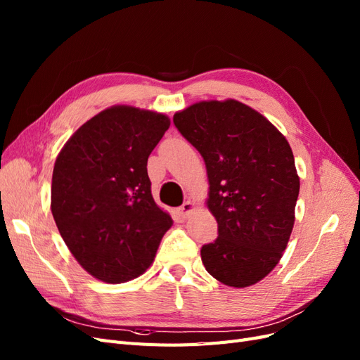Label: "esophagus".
<instances>
[{
    "label": "esophagus",
    "mask_w": 360,
    "mask_h": 360,
    "mask_svg": "<svg viewBox=\"0 0 360 360\" xmlns=\"http://www.w3.org/2000/svg\"><path fill=\"white\" fill-rule=\"evenodd\" d=\"M195 212V204L191 201H184L180 207H179V214L181 217H188Z\"/></svg>",
    "instance_id": "obj_1"
}]
</instances>
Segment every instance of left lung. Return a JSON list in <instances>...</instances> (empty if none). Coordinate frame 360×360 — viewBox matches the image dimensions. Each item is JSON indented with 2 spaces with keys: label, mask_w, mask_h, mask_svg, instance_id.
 Masks as SVG:
<instances>
[{
  "label": "left lung",
  "mask_w": 360,
  "mask_h": 360,
  "mask_svg": "<svg viewBox=\"0 0 360 360\" xmlns=\"http://www.w3.org/2000/svg\"><path fill=\"white\" fill-rule=\"evenodd\" d=\"M172 120L209 179L219 236L201 248L205 270L228 287L257 284L279 263L296 219L300 180L287 138L234 99L193 103Z\"/></svg>",
  "instance_id": "8db88e82"
}]
</instances>
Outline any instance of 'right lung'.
<instances>
[{
    "instance_id": "add662e5",
    "label": "right lung",
    "mask_w": 360,
    "mask_h": 360,
    "mask_svg": "<svg viewBox=\"0 0 360 360\" xmlns=\"http://www.w3.org/2000/svg\"><path fill=\"white\" fill-rule=\"evenodd\" d=\"M169 124L165 114L114 105L85 122L57 156L53 221L82 269L106 284L143 275L172 225L147 174Z\"/></svg>"
}]
</instances>
